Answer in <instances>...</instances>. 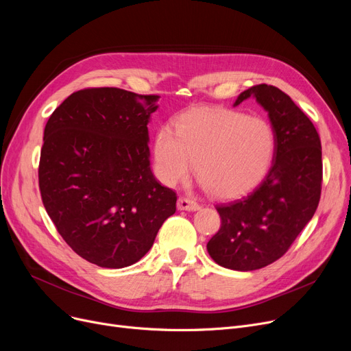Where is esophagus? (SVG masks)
<instances>
[{"label": "esophagus", "mask_w": 351, "mask_h": 351, "mask_svg": "<svg viewBox=\"0 0 351 351\" xmlns=\"http://www.w3.org/2000/svg\"><path fill=\"white\" fill-rule=\"evenodd\" d=\"M178 209L179 210H188V212H193L199 209V205L196 204L195 200L189 199V197H179L178 199Z\"/></svg>", "instance_id": "obj_1"}]
</instances>
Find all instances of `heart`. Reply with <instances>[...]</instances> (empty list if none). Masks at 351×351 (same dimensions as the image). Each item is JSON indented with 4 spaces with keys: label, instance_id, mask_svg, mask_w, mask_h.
Segmentation results:
<instances>
[{
    "label": "heart",
    "instance_id": "heart-1",
    "mask_svg": "<svg viewBox=\"0 0 351 351\" xmlns=\"http://www.w3.org/2000/svg\"><path fill=\"white\" fill-rule=\"evenodd\" d=\"M276 154V132L262 117L226 108H193L172 129L159 128L152 145L165 185L185 180L195 162L199 182L215 197L233 199L259 185Z\"/></svg>",
    "mask_w": 351,
    "mask_h": 351
}]
</instances>
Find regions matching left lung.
<instances>
[{"instance_id":"8db88e82","label":"left lung","mask_w":351,"mask_h":351,"mask_svg":"<svg viewBox=\"0 0 351 351\" xmlns=\"http://www.w3.org/2000/svg\"><path fill=\"white\" fill-rule=\"evenodd\" d=\"M267 110L276 132L271 168L249 195L216 205L220 229L208 242L212 259L226 269H262L289 250L315 215L323 179L322 143L315 125L283 90L254 85L237 97Z\"/></svg>"}]
</instances>
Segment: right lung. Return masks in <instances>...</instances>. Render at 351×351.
<instances>
[{
    "label": "right lung",
    "instance_id": "add662e5",
    "mask_svg": "<svg viewBox=\"0 0 351 351\" xmlns=\"http://www.w3.org/2000/svg\"><path fill=\"white\" fill-rule=\"evenodd\" d=\"M158 95L119 88L71 94L44 129L43 204L68 246L106 269L136 263L176 210L151 171L147 122Z\"/></svg>",
    "mask_w": 351,
    "mask_h": 351
}]
</instances>
